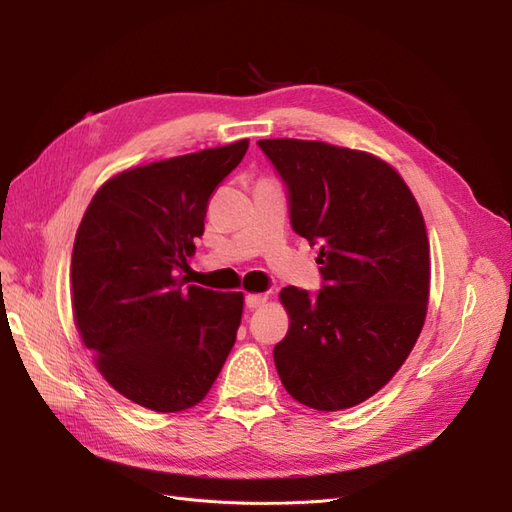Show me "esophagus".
I'll return each instance as SVG.
<instances>
[{
    "label": "esophagus",
    "instance_id": "34e87169",
    "mask_svg": "<svg viewBox=\"0 0 512 512\" xmlns=\"http://www.w3.org/2000/svg\"><path fill=\"white\" fill-rule=\"evenodd\" d=\"M267 294H260V292H252V294H245V305L250 309H256L260 305L267 303Z\"/></svg>",
    "mask_w": 512,
    "mask_h": 512
}]
</instances>
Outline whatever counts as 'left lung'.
Wrapping results in <instances>:
<instances>
[{"mask_svg": "<svg viewBox=\"0 0 512 512\" xmlns=\"http://www.w3.org/2000/svg\"><path fill=\"white\" fill-rule=\"evenodd\" d=\"M258 147L288 190L290 224L318 245V294L286 286L290 329L273 348L299 404L335 412L378 393L425 324L429 241L423 213L393 166L322 141L267 138Z\"/></svg>", "mask_w": 512, "mask_h": 512, "instance_id": "obj_1", "label": "left lung"}]
</instances>
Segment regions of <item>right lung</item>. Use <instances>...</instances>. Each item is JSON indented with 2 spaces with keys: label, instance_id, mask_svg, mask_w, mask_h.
Returning a JSON list of instances; mask_svg holds the SVG:
<instances>
[{
  "label": "right lung",
  "instance_id": "add662e5",
  "mask_svg": "<svg viewBox=\"0 0 512 512\" xmlns=\"http://www.w3.org/2000/svg\"><path fill=\"white\" fill-rule=\"evenodd\" d=\"M250 141L136 166L91 198L72 250V309L83 344L117 393L181 412L209 393L235 346L241 292L192 286L194 239L213 190Z\"/></svg>",
  "mask_w": 512,
  "mask_h": 512
}]
</instances>
